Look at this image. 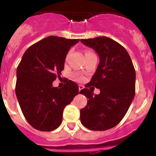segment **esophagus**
I'll return each mask as SVG.
<instances>
[{"label":"esophagus","instance_id":"34e87169","mask_svg":"<svg viewBox=\"0 0 156 156\" xmlns=\"http://www.w3.org/2000/svg\"><path fill=\"white\" fill-rule=\"evenodd\" d=\"M83 86H82V85H79V91L80 92L81 90H83Z\"/></svg>","mask_w":156,"mask_h":156}]
</instances>
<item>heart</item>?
<instances>
[{
  "label": "heart",
  "instance_id": "obj_1",
  "mask_svg": "<svg viewBox=\"0 0 156 156\" xmlns=\"http://www.w3.org/2000/svg\"><path fill=\"white\" fill-rule=\"evenodd\" d=\"M87 53H90V51H87V52H86V54H87ZM74 77H75V79L76 80L81 81V80H83V76H82L76 75Z\"/></svg>",
  "mask_w": 156,
  "mask_h": 156
}]
</instances>
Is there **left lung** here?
Instances as JSON below:
<instances>
[{
	"label": "left lung",
	"instance_id": "obj_1",
	"mask_svg": "<svg viewBox=\"0 0 156 156\" xmlns=\"http://www.w3.org/2000/svg\"><path fill=\"white\" fill-rule=\"evenodd\" d=\"M93 48L100 62L90 83L80 92L87 98V104L80 109V121L91 130H106L116 126L126 115L135 95L136 73L131 58L123 47L106 37L81 39ZM100 89L93 95L87 89Z\"/></svg>",
	"mask_w": 156,
	"mask_h": 156
}]
</instances>
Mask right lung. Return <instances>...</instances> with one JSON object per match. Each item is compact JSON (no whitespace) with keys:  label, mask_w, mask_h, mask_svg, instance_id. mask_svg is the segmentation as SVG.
<instances>
[{"label":"right lung","mask_w":156,"mask_h":156,"mask_svg":"<svg viewBox=\"0 0 156 156\" xmlns=\"http://www.w3.org/2000/svg\"><path fill=\"white\" fill-rule=\"evenodd\" d=\"M79 39L49 36L30 46L17 68L16 94L27 122L41 131H52L62 122L65 107L79 93L75 82L52 86L64 69L65 60Z\"/></svg>","instance_id":"1"}]
</instances>
